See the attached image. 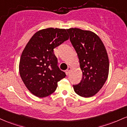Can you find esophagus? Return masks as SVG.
Masks as SVG:
<instances>
[{
  "instance_id": "esophagus-1",
  "label": "esophagus",
  "mask_w": 127,
  "mask_h": 127,
  "mask_svg": "<svg viewBox=\"0 0 127 127\" xmlns=\"http://www.w3.org/2000/svg\"><path fill=\"white\" fill-rule=\"evenodd\" d=\"M71 70V67H70V66H68V68H67V69H66V71H67L68 74L69 73V72H70Z\"/></svg>"
}]
</instances>
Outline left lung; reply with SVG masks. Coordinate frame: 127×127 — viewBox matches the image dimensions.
<instances>
[{"label":"left lung","instance_id":"8db88e82","mask_svg":"<svg viewBox=\"0 0 127 127\" xmlns=\"http://www.w3.org/2000/svg\"><path fill=\"white\" fill-rule=\"evenodd\" d=\"M79 59L82 79L73 85L75 92L82 97L94 96L107 79L109 61L106 47L94 32L79 28L66 29Z\"/></svg>","mask_w":127,"mask_h":127}]
</instances>
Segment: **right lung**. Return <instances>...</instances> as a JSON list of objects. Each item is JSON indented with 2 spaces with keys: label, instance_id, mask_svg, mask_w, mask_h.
I'll use <instances>...</instances> for the list:
<instances>
[{
  "label": "right lung",
  "instance_id": "1",
  "mask_svg": "<svg viewBox=\"0 0 127 127\" xmlns=\"http://www.w3.org/2000/svg\"><path fill=\"white\" fill-rule=\"evenodd\" d=\"M69 39L66 29L40 30L30 39L20 60L19 72L33 95L46 97L56 91L58 82L66 76L58 66L54 48Z\"/></svg>",
  "mask_w": 127,
  "mask_h": 127
}]
</instances>
